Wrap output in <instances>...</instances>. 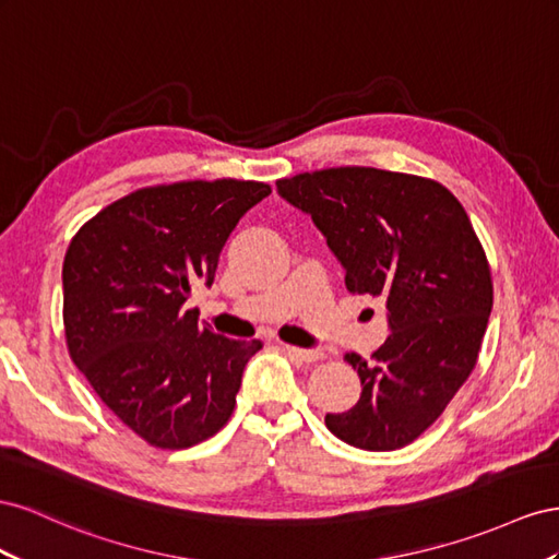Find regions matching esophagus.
<instances>
[{"instance_id": "obj_1", "label": "esophagus", "mask_w": 559, "mask_h": 559, "mask_svg": "<svg viewBox=\"0 0 559 559\" xmlns=\"http://www.w3.org/2000/svg\"><path fill=\"white\" fill-rule=\"evenodd\" d=\"M283 350H285V354H290V356H295V358H299V360H305V362H316V360H323V354H321V350H316V348H299V346H283Z\"/></svg>"}]
</instances>
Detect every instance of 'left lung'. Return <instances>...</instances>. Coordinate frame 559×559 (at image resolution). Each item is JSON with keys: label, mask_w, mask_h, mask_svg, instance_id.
Segmentation results:
<instances>
[{"label": "left lung", "mask_w": 559, "mask_h": 559, "mask_svg": "<svg viewBox=\"0 0 559 559\" xmlns=\"http://www.w3.org/2000/svg\"><path fill=\"white\" fill-rule=\"evenodd\" d=\"M342 264L346 288L381 297L391 334L360 377L358 403L325 426L360 450L405 448L433 424L475 368L491 313V276L450 189L379 168H328L276 182Z\"/></svg>", "instance_id": "8db88e82"}]
</instances>
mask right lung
<instances>
[{"label":"right lung","instance_id":"add662e5","mask_svg":"<svg viewBox=\"0 0 559 559\" xmlns=\"http://www.w3.org/2000/svg\"><path fill=\"white\" fill-rule=\"evenodd\" d=\"M269 194V185L238 180L150 187L107 205L72 238L62 264L70 356L154 448H191L231 417L262 344L215 334L185 305L199 285L211 288L227 238Z\"/></svg>","mask_w":559,"mask_h":559}]
</instances>
